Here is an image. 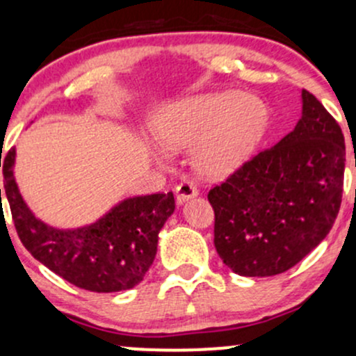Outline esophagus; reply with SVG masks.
Masks as SVG:
<instances>
[{"mask_svg": "<svg viewBox=\"0 0 356 356\" xmlns=\"http://www.w3.org/2000/svg\"><path fill=\"white\" fill-rule=\"evenodd\" d=\"M197 194H199L197 187L189 181H182L177 187H175V197H177L179 206H182L184 202L189 201L192 197H197Z\"/></svg>", "mask_w": 356, "mask_h": 356, "instance_id": "1", "label": "esophagus"}]
</instances>
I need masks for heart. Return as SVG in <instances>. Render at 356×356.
<instances>
[{"mask_svg":"<svg viewBox=\"0 0 356 356\" xmlns=\"http://www.w3.org/2000/svg\"><path fill=\"white\" fill-rule=\"evenodd\" d=\"M269 122L263 100L243 92L206 93L167 105L157 113L154 130L167 150L194 147L192 164L204 177L220 179L246 164ZM150 154L164 161L161 150Z\"/></svg>","mask_w":356,"mask_h":356,"instance_id":"heart-1","label":"heart"}]
</instances>
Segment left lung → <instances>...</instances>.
I'll return each mask as SVG.
<instances>
[{
	"label": "left lung",
	"instance_id": "obj_1",
	"mask_svg": "<svg viewBox=\"0 0 356 356\" xmlns=\"http://www.w3.org/2000/svg\"><path fill=\"white\" fill-rule=\"evenodd\" d=\"M345 137L321 102L301 90L288 136L209 191L214 246L236 275L288 271L332 229L343 194Z\"/></svg>",
	"mask_w": 356,
	"mask_h": 356
}]
</instances>
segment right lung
<instances>
[{
  "mask_svg": "<svg viewBox=\"0 0 356 356\" xmlns=\"http://www.w3.org/2000/svg\"><path fill=\"white\" fill-rule=\"evenodd\" d=\"M15 162L13 147L0 159L6 199L16 232L35 259L87 291H125L144 280L157 254L159 232L175 209L172 192L127 197L95 222L60 229L36 218L24 202Z\"/></svg>",
  "mask_w": 356,
  "mask_h": 356,
  "instance_id": "obj_1",
  "label": "right lung"
}]
</instances>
